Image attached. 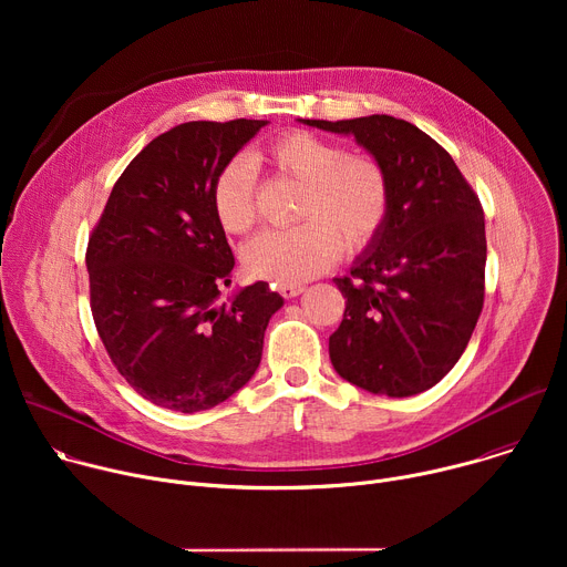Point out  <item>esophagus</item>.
Instances as JSON below:
<instances>
[{
    "instance_id": "34e87169",
    "label": "esophagus",
    "mask_w": 567,
    "mask_h": 567,
    "mask_svg": "<svg viewBox=\"0 0 567 567\" xmlns=\"http://www.w3.org/2000/svg\"><path fill=\"white\" fill-rule=\"evenodd\" d=\"M305 289H307L305 285H280V287H278V291H280L285 298H296V296H300Z\"/></svg>"
}]
</instances>
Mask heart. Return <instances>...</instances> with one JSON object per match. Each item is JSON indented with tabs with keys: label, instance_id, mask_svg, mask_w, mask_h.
I'll use <instances>...</instances> for the list:
<instances>
[{
	"label": "heart",
	"instance_id": "1",
	"mask_svg": "<svg viewBox=\"0 0 567 567\" xmlns=\"http://www.w3.org/2000/svg\"><path fill=\"white\" fill-rule=\"evenodd\" d=\"M267 164L302 186L298 226L265 230L241 251L247 271L274 285H298L334 265L346 251H361L381 230L390 186L379 161L348 154L343 145L309 132L278 136ZM213 208L224 230L245 233L256 224V175L249 158L235 156L213 184Z\"/></svg>",
	"mask_w": 567,
	"mask_h": 567
}]
</instances>
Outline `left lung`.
<instances>
[{
	"mask_svg": "<svg viewBox=\"0 0 567 567\" xmlns=\"http://www.w3.org/2000/svg\"><path fill=\"white\" fill-rule=\"evenodd\" d=\"M296 121L352 136L379 161L390 186L381 230L350 276L334 278L348 302L330 337L332 365L372 394H420L457 363L482 311V206L451 154L409 121L388 114Z\"/></svg>",
	"mask_w": 567,
	"mask_h": 567,
	"instance_id": "obj_1",
	"label": "left lung"
}]
</instances>
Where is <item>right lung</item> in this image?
<instances>
[{
	"mask_svg": "<svg viewBox=\"0 0 567 567\" xmlns=\"http://www.w3.org/2000/svg\"><path fill=\"white\" fill-rule=\"evenodd\" d=\"M269 121H190L125 168L87 247L92 313L125 381L147 401L199 413L256 374L265 330L285 305L267 282L235 289L213 208L219 171Z\"/></svg>",
	"mask_w": 567,
	"mask_h": 567,
	"instance_id": "right-lung-1",
	"label": "right lung"
}]
</instances>
